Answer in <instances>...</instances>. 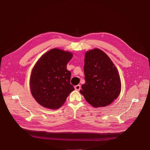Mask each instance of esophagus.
I'll list each match as a JSON object with an SVG mask.
<instances>
[{"label":"esophagus","instance_id":"34e87169","mask_svg":"<svg viewBox=\"0 0 150 150\" xmlns=\"http://www.w3.org/2000/svg\"><path fill=\"white\" fill-rule=\"evenodd\" d=\"M75 89L76 90H77V91L80 90V89H81V85H76V86H75Z\"/></svg>","mask_w":150,"mask_h":150}]
</instances>
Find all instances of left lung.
I'll list each match as a JSON object with an SVG mask.
<instances>
[{
    "instance_id": "1",
    "label": "left lung",
    "mask_w": 150,
    "mask_h": 150,
    "mask_svg": "<svg viewBox=\"0 0 150 150\" xmlns=\"http://www.w3.org/2000/svg\"><path fill=\"white\" fill-rule=\"evenodd\" d=\"M84 62L85 83L82 85L81 94L94 108L109 105L121 90L116 67L109 56L98 49L87 52Z\"/></svg>"
}]
</instances>
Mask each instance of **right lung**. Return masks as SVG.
I'll return each mask as SVG.
<instances>
[{
  "mask_svg": "<svg viewBox=\"0 0 150 150\" xmlns=\"http://www.w3.org/2000/svg\"><path fill=\"white\" fill-rule=\"evenodd\" d=\"M73 57L69 52L53 49L42 55L34 67L30 77L31 93L41 105L57 109L74 90L71 73L67 65Z\"/></svg>",
  "mask_w": 150,
  "mask_h": 150,
  "instance_id": "1",
  "label": "right lung"
}]
</instances>
